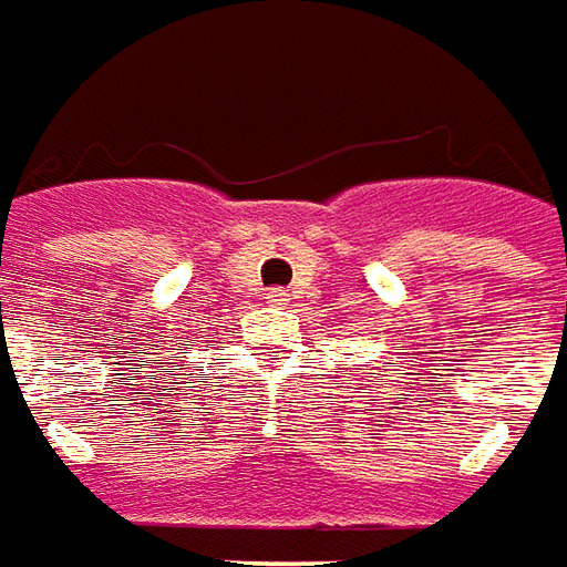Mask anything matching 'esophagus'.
Listing matches in <instances>:
<instances>
[{"instance_id": "1", "label": "esophagus", "mask_w": 567, "mask_h": 567, "mask_svg": "<svg viewBox=\"0 0 567 567\" xmlns=\"http://www.w3.org/2000/svg\"><path fill=\"white\" fill-rule=\"evenodd\" d=\"M287 296H290V292H287V290H280V287H271V290L265 292V302H268V305H275V308H280V305H287V302H290V299H287Z\"/></svg>"}]
</instances>
